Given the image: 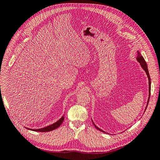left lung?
<instances>
[{"instance_id": "8db88e82", "label": "left lung", "mask_w": 160, "mask_h": 160, "mask_svg": "<svg viewBox=\"0 0 160 160\" xmlns=\"http://www.w3.org/2000/svg\"><path fill=\"white\" fill-rule=\"evenodd\" d=\"M136 59L137 61L139 62L140 63V65H141V67H142V69L145 71V72H146V75L148 76V81H149V98H148V102H147V105L146 107V109H145V111L146 110V108L148 107V103H149V98H150V92H151V79H150V76H149V71H148V65L146 64V61H145L144 58L143 57V56L142 55L141 53H140L138 51V56L136 57ZM144 111V112H145ZM92 120V119H91ZM92 122H93V124L94 125V126L95 127L96 129H98V130L101 131V132H102L103 133H106L105 132H104V131H103L102 129H101L100 128H99L97 125L94 123V122H93V120H92Z\"/></svg>"}]
</instances>
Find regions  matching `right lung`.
Returning a JSON list of instances; mask_svg holds the SVG:
<instances>
[{"label":"right lung","mask_w":160,"mask_h":160,"mask_svg":"<svg viewBox=\"0 0 160 160\" xmlns=\"http://www.w3.org/2000/svg\"><path fill=\"white\" fill-rule=\"evenodd\" d=\"M65 118H64V115H62V117L57 121V122H55L54 123H52L51 125H48L47 127L45 128H39V129H31V128H28L25 127L27 129H30L31 131H34V132H51V131L54 130L57 128H59L60 125H61V123L63 122Z\"/></svg>","instance_id":"obj_1"}]
</instances>
